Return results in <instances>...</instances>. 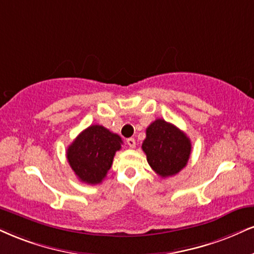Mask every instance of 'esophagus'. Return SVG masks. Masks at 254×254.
<instances>
[{"label": "esophagus", "mask_w": 254, "mask_h": 254, "mask_svg": "<svg viewBox=\"0 0 254 254\" xmlns=\"http://www.w3.org/2000/svg\"><path fill=\"white\" fill-rule=\"evenodd\" d=\"M127 145H128V147H129V148H135V145H136V142H135V140L133 139V137H129V139H127Z\"/></svg>", "instance_id": "esophagus-1"}]
</instances>
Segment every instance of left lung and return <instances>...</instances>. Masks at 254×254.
Instances as JSON below:
<instances>
[{"instance_id":"left-lung-1","label":"left lung","mask_w":254,"mask_h":254,"mask_svg":"<svg viewBox=\"0 0 254 254\" xmlns=\"http://www.w3.org/2000/svg\"><path fill=\"white\" fill-rule=\"evenodd\" d=\"M142 151L152 170L161 178H167L179 173L187 165L192 145L183 130L156 119L147 127Z\"/></svg>"}]
</instances>
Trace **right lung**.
Here are the masks:
<instances>
[{"label":"right lung","instance_id":"right-lung-1","mask_svg":"<svg viewBox=\"0 0 254 254\" xmlns=\"http://www.w3.org/2000/svg\"><path fill=\"white\" fill-rule=\"evenodd\" d=\"M121 137L100 125L82 130L67 148V159L80 181L102 183L112 167L115 153L120 151Z\"/></svg>","mask_w":254,"mask_h":254}]
</instances>
